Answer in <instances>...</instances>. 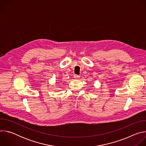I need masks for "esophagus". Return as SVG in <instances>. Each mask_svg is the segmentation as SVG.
Masks as SVG:
<instances>
[{
	"instance_id": "1",
	"label": "esophagus",
	"mask_w": 146,
	"mask_h": 146,
	"mask_svg": "<svg viewBox=\"0 0 146 146\" xmlns=\"http://www.w3.org/2000/svg\"><path fill=\"white\" fill-rule=\"evenodd\" d=\"M74 78L75 79H78V78H80V76H78V75L75 74V75L74 76Z\"/></svg>"
}]
</instances>
